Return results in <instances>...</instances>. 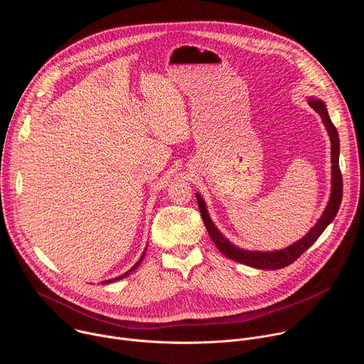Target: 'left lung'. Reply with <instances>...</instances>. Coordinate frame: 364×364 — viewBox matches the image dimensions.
<instances>
[{"label": "left lung", "mask_w": 364, "mask_h": 364, "mask_svg": "<svg viewBox=\"0 0 364 364\" xmlns=\"http://www.w3.org/2000/svg\"><path fill=\"white\" fill-rule=\"evenodd\" d=\"M308 105L321 117L323 124L330 136V142H331V194H330V200L327 203V207L324 209L321 218L314 225V228L309 229V232L304 237H301L295 243L289 245L288 247H284L279 250L261 252V250L240 249L222 235V232L212 222L209 212H207L205 201L203 200L200 193L196 194L198 209H200L203 222L205 225V229H207V232H209V236L212 237V240L215 242L218 249L225 256L232 259V261H236L239 264H243V265H247L252 268H257V269L285 268V267L291 265L292 262H295L296 259L321 236V233L326 230V228L334 220V218L340 209L341 197H343V178H341L340 166H338V157H340L338 132L330 119L326 103L321 99L308 97Z\"/></svg>", "instance_id": "8db88e82"}]
</instances>
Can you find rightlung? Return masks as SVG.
Listing matches in <instances>:
<instances>
[{
    "mask_svg": "<svg viewBox=\"0 0 364 364\" xmlns=\"http://www.w3.org/2000/svg\"><path fill=\"white\" fill-rule=\"evenodd\" d=\"M145 250H146V247H145ZM145 250H144V253H142V256H141V257H139V261H138V262H136V264H135V265H134V267H132V268H131V269H129V271H127V272H125V274H124V275H121V277H117V278H114V279H108V281H103V282H102V284H109V282H115V281H118V279H122V278H125V277H127V275H129V274H132V272H134V271H135V269H136V268H138V267H139V265H141V262H142V259H144V256H145Z\"/></svg>",
    "mask_w": 364,
    "mask_h": 364,
    "instance_id": "1",
    "label": "right lung"
}]
</instances>
